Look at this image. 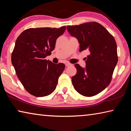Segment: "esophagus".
Segmentation results:
<instances>
[{
    "instance_id": "1",
    "label": "esophagus",
    "mask_w": 131,
    "mask_h": 131,
    "mask_svg": "<svg viewBox=\"0 0 131 131\" xmlns=\"http://www.w3.org/2000/svg\"><path fill=\"white\" fill-rule=\"evenodd\" d=\"M65 65H66V67H68V66H71V65H72V64H71V63H69V62H66V63H65Z\"/></svg>"
}]
</instances>
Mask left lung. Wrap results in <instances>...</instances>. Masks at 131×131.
I'll return each instance as SVG.
<instances>
[{
    "label": "left lung",
    "mask_w": 131,
    "mask_h": 131,
    "mask_svg": "<svg viewBox=\"0 0 131 131\" xmlns=\"http://www.w3.org/2000/svg\"><path fill=\"white\" fill-rule=\"evenodd\" d=\"M69 34L78 39L79 51L87 50L90 54L84 69L75 64L77 73L72 77L74 89L85 96H95L109 85L118 61L114 37L101 24L90 22L68 25Z\"/></svg>",
    "instance_id": "8db88e82"
}]
</instances>
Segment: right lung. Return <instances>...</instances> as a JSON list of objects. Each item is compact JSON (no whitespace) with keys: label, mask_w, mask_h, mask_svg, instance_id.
<instances>
[{"label":"right lung","mask_w":131,"mask_h":131,"mask_svg":"<svg viewBox=\"0 0 131 131\" xmlns=\"http://www.w3.org/2000/svg\"><path fill=\"white\" fill-rule=\"evenodd\" d=\"M59 28H29L15 41L12 62L18 78L26 91L37 97L47 96L56 88L65 64L45 59L54 50L56 40L65 32Z\"/></svg>","instance_id":"obj_1"}]
</instances>
